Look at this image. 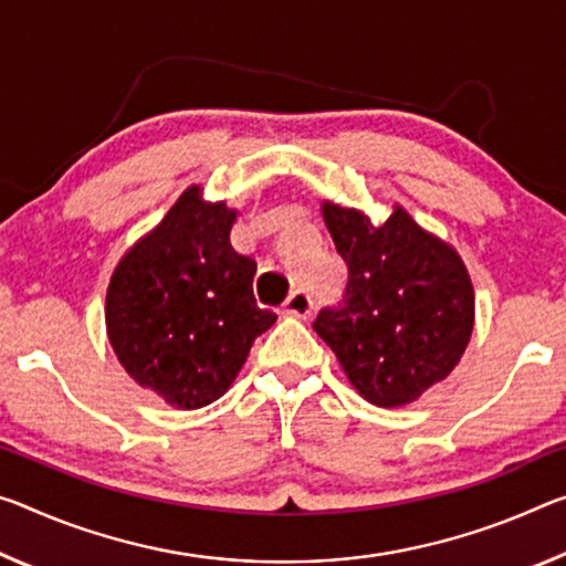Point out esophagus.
<instances>
[{
  "mask_svg": "<svg viewBox=\"0 0 566 566\" xmlns=\"http://www.w3.org/2000/svg\"><path fill=\"white\" fill-rule=\"evenodd\" d=\"M312 297L304 290H294L284 302V312L292 317H310L312 315Z\"/></svg>",
  "mask_w": 566,
  "mask_h": 566,
  "instance_id": "obj_1",
  "label": "esophagus"
}]
</instances>
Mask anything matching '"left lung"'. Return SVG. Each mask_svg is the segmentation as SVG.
<instances>
[{
    "label": "left lung",
    "mask_w": 566,
    "mask_h": 566,
    "mask_svg": "<svg viewBox=\"0 0 566 566\" xmlns=\"http://www.w3.org/2000/svg\"><path fill=\"white\" fill-rule=\"evenodd\" d=\"M322 217L349 269L343 307H325L315 332L360 396L402 408L446 380L469 347L473 284L459 251L392 206L385 223L325 201Z\"/></svg>",
    "instance_id": "obj_1"
}]
</instances>
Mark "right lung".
<instances>
[{
	"label": "right lung",
	"mask_w": 566,
	"mask_h": 566,
	"mask_svg": "<svg viewBox=\"0 0 566 566\" xmlns=\"http://www.w3.org/2000/svg\"><path fill=\"white\" fill-rule=\"evenodd\" d=\"M237 209L178 196L140 237L107 284V339L125 373L168 406L196 410L219 400L254 339L276 322L254 300L256 264L231 247Z\"/></svg>",
	"instance_id": "add662e5"
}]
</instances>
